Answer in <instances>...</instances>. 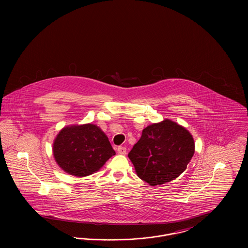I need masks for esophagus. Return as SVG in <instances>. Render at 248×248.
<instances>
[{"label":"esophagus","mask_w":248,"mask_h":248,"mask_svg":"<svg viewBox=\"0 0 248 248\" xmlns=\"http://www.w3.org/2000/svg\"><path fill=\"white\" fill-rule=\"evenodd\" d=\"M117 152L120 154H126V148L123 147V146H119L117 148Z\"/></svg>","instance_id":"1"}]
</instances>
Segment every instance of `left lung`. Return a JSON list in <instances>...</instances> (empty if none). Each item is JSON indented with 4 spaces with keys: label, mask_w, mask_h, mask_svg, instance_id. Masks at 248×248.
Listing matches in <instances>:
<instances>
[{
    "label": "left lung",
    "mask_w": 248,
    "mask_h": 248,
    "mask_svg": "<svg viewBox=\"0 0 248 248\" xmlns=\"http://www.w3.org/2000/svg\"><path fill=\"white\" fill-rule=\"evenodd\" d=\"M193 154L194 141L189 131L166 119L143 129L128 157L139 177L156 186L182 174Z\"/></svg>",
    "instance_id": "8db88e82"
}]
</instances>
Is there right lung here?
<instances>
[{
  "instance_id": "add662e5",
  "label": "right lung",
  "mask_w": 248,
  "mask_h": 248,
  "mask_svg": "<svg viewBox=\"0 0 248 248\" xmlns=\"http://www.w3.org/2000/svg\"><path fill=\"white\" fill-rule=\"evenodd\" d=\"M53 152L59 166L76 177L93 174L115 155L104 132L91 124L63 128Z\"/></svg>"
}]
</instances>
